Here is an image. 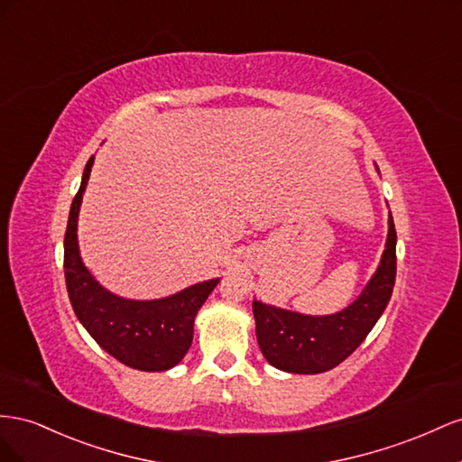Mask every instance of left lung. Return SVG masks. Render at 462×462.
<instances>
[{"label": "left lung", "mask_w": 462, "mask_h": 462, "mask_svg": "<svg viewBox=\"0 0 462 462\" xmlns=\"http://www.w3.org/2000/svg\"><path fill=\"white\" fill-rule=\"evenodd\" d=\"M375 170L379 168L375 164ZM397 274V232L389 210L383 255L372 279L350 306L328 315H308L263 304L254 298L259 348L265 360L288 374L311 375L333 370L358 348L385 311Z\"/></svg>", "instance_id": "left-lung-1"}]
</instances>
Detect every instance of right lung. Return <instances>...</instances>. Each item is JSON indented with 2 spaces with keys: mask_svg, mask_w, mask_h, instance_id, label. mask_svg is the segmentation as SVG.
I'll list each match as a JSON object with an SVG mask.
<instances>
[{
  "mask_svg": "<svg viewBox=\"0 0 462 462\" xmlns=\"http://www.w3.org/2000/svg\"><path fill=\"white\" fill-rule=\"evenodd\" d=\"M92 164L95 156L85 166L63 240L65 284L73 311L88 335L117 362L139 372H166L188 354L197 313L220 279L195 282L156 300L124 298L104 288L83 263L77 238L79 210Z\"/></svg>",
  "mask_w": 462,
  "mask_h": 462,
  "instance_id": "right-lung-1",
  "label": "right lung"
}]
</instances>
